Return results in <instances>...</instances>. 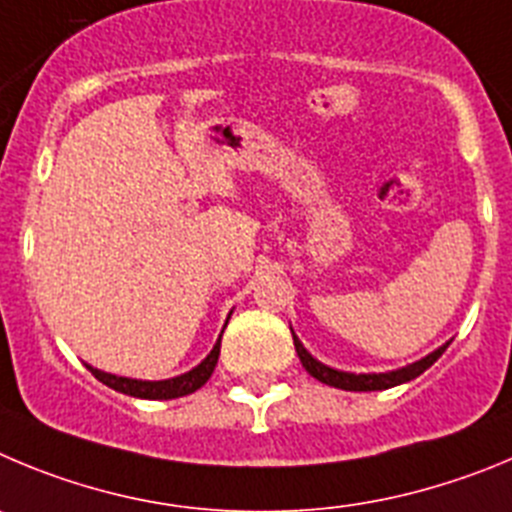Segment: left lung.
Segmentation results:
<instances>
[{"instance_id": "8db88e82", "label": "left lung", "mask_w": 512, "mask_h": 512, "mask_svg": "<svg viewBox=\"0 0 512 512\" xmlns=\"http://www.w3.org/2000/svg\"><path fill=\"white\" fill-rule=\"evenodd\" d=\"M290 331H293V329H290ZM293 344H296L298 359H301V365L306 367L308 375L316 377V380L324 382V385H331V388L352 390V393H367V390H388V388H395V385H403V382H408V380H416V377L423 375V372H426L428 367L434 365L436 359L444 354V349L449 347V342L441 344V347L434 349L431 354L416 359V362H411V365L398 367V370L359 372V375H357V372L336 370V367H329V365H324V362H319V359L313 357V354L308 352L306 347H303V342L296 336V331H293Z\"/></svg>"}]
</instances>
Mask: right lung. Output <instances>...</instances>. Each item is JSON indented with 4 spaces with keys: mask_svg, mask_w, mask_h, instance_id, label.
<instances>
[{
    "mask_svg": "<svg viewBox=\"0 0 512 512\" xmlns=\"http://www.w3.org/2000/svg\"><path fill=\"white\" fill-rule=\"evenodd\" d=\"M232 316V311H229ZM229 324V319H227ZM224 324V329H227ZM222 329V334H224ZM222 334L216 339L214 349L201 359L199 365L193 367V370L183 372L178 377H168V380H137V377H119L112 375V372H104V370H96V367L86 365L91 372H94L96 380H101L104 385H109L112 390L124 395H132V398H147V400H170V398H183V395H191L204 385L206 380L211 377L214 372L216 362H219V349H222Z\"/></svg>",
    "mask_w": 512,
    "mask_h": 512,
    "instance_id": "1",
    "label": "right lung"
}]
</instances>
